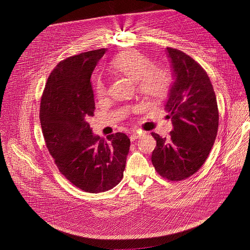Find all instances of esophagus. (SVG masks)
Returning <instances> with one entry per match:
<instances>
[{"label":"esophagus","instance_id":"34e87169","mask_svg":"<svg viewBox=\"0 0 250 250\" xmlns=\"http://www.w3.org/2000/svg\"><path fill=\"white\" fill-rule=\"evenodd\" d=\"M143 135H144V134H139V133H136V132H135V133H133V134L130 136V140H131V142H134L135 140L141 138Z\"/></svg>","mask_w":250,"mask_h":250}]
</instances>
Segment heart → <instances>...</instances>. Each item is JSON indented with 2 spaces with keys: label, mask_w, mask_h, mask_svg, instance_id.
<instances>
[{
  "label": "heart",
  "mask_w": 250,
  "mask_h": 250,
  "mask_svg": "<svg viewBox=\"0 0 250 250\" xmlns=\"http://www.w3.org/2000/svg\"><path fill=\"white\" fill-rule=\"evenodd\" d=\"M112 67L134 81L138 92L148 101H160L169 92L171 85L169 72L163 67L153 65L147 57L137 51L119 54L113 60ZM95 92L99 99L106 96V86L103 79L97 80Z\"/></svg>",
  "instance_id": "heart-1"
}]
</instances>
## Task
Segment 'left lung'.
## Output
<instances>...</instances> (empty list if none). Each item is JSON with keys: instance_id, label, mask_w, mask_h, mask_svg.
I'll return each instance as SVG.
<instances>
[{"instance_id": "left-lung-1", "label": "left lung", "mask_w": 250, "mask_h": 250, "mask_svg": "<svg viewBox=\"0 0 250 250\" xmlns=\"http://www.w3.org/2000/svg\"><path fill=\"white\" fill-rule=\"evenodd\" d=\"M173 74L165 109L173 130L169 138L151 133L156 141L151 161L157 173L170 181L193 175L214 145L219 112L213 86L205 70L189 56L166 49Z\"/></svg>"}]
</instances>
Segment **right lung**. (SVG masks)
<instances>
[{
    "instance_id": "obj_1",
    "label": "right lung",
    "mask_w": 250,
    "mask_h": 250,
    "mask_svg": "<svg viewBox=\"0 0 250 250\" xmlns=\"http://www.w3.org/2000/svg\"><path fill=\"white\" fill-rule=\"evenodd\" d=\"M106 49L67 58L53 70L40 106L46 146L60 172L87 192L111 189L123 178L130 139L124 133L95 135L88 123L94 116L92 73Z\"/></svg>"
}]
</instances>
